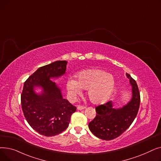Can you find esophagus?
I'll list each match as a JSON object with an SVG mask.
<instances>
[{"mask_svg": "<svg viewBox=\"0 0 161 161\" xmlns=\"http://www.w3.org/2000/svg\"><path fill=\"white\" fill-rule=\"evenodd\" d=\"M85 108H86V106H80V105L78 106V109H79V110H82V109H84Z\"/></svg>", "mask_w": 161, "mask_h": 161, "instance_id": "34e87169", "label": "esophagus"}]
</instances>
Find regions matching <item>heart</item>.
<instances>
[{
  "label": "heart",
  "instance_id": "1",
  "mask_svg": "<svg viewBox=\"0 0 161 161\" xmlns=\"http://www.w3.org/2000/svg\"><path fill=\"white\" fill-rule=\"evenodd\" d=\"M77 81L70 78L66 82V89L75 97L81 92V89H87V97L91 103L101 104L106 102L112 95L115 81L114 76L106 71L98 69H88L75 75Z\"/></svg>",
  "mask_w": 161,
  "mask_h": 161
}]
</instances>
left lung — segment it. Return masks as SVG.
Segmentation results:
<instances>
[{"mask_svg":"<svg viewBox=\"0 0 161 161\" xmlns=\"http://www.w3.org/2000/svg\"><path fill=\"white\" fill-rule=\"evenodd\" d=\"M132 86V97L130 102L121 108H113L112 101L96 106V117L89 123V128L95 136L104 140H111L121 135L136 118L140 103L137 83L126 73Z\"/></svg>","mask_w":161,"mask_h":161,"instance_id":"1","label":"left lung"}]
</instances>
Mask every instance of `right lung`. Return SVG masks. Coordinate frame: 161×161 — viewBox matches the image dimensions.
<instances>
[{"instance_id": "1", "label": "right lung", "mask_w": 161, "mask_h": 161, "mask_svg": "<svg viewBox=\"0 0 161 161\" xmlns=\"http://www.w3.org/2000/svg\"><path fill=\"white\" fill-rule=\"evenodd\" d=\"M66 61H57L40 67L25 81L21 102L25 119L31 127L45 136H53L65 130L76 107L63 98L61 91L53 81L63 75ZM42 92L38 95L35 87Z\"/></svg>"}]
</instances>
